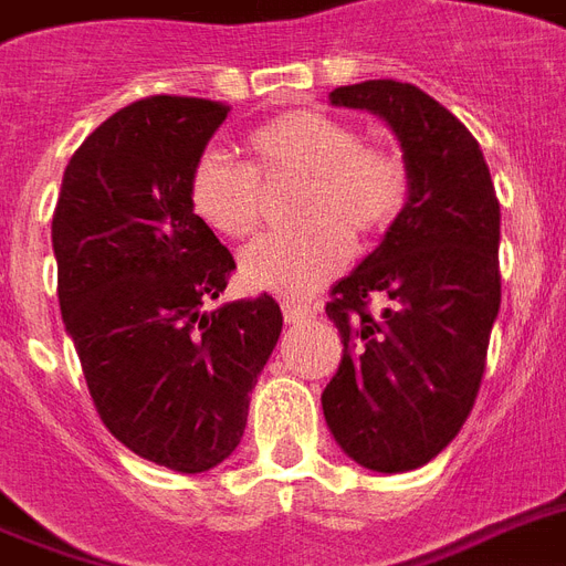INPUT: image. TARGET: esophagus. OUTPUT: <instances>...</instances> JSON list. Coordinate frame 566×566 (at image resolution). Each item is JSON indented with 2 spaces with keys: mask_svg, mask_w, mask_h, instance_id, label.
I'll return each mask as SVG.
<instances>
[{
  "mask_svg": "<svg viewBox=\"0 0 566 566\" xmlns=\"http://www.w3.org/2000/svg\"><path fill=\"white\" fill-rule=\"evenodd\" d=\"M282 314H284V323L300 326V323H308V319L314 317V308H308V305H300V302H284Z\"/></svg>",
  "mask_w": 566,
  "mask_h": 566,
  "instance_id": "obj_1",
  "label": "esophagus"
}]
</instances>
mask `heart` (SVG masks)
<instances>
[{
  "mask_svg": "<svg viewBox=\"0 0 566 566\" xmlns=\"http://www.w3.org/2000/svg\"><path fill=\"white\" fill-rule=\"evenodd\" d=\"M249 164L205 149L190 167V211L229 240H247L261 222V181L302 179L293 234L258 240L240 258L249 291L279 296L317 293L353 255V234L376 238L402 213L411 176L394 146L364 140L358 128L326 111L296 108L249 128Z\"/></svg>",
  "mask_w": 566,
  "mask_h": 566,
  "instance_id": "b5f03b06",
  "label": "heart"
}]
</instances>
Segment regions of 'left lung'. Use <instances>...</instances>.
<instances>
[{"instance_id": "8db88e82", "label": "left lung", "mask_w": 566, "mask_h": 566, "mask_svg": "<svg viewBox=\"0 0 566 566\" xmlns=\"http://www.w3.org/2000/svg\"><path fill=\"white\" fill-rule=\"evenodd\" d=\"M328 99L394 128L411 190L381 243L332 287L344 358L323 413L353 461L405 473L447 449L473 411L502 300L500 199L479 140L420 87L373 78Z\"/></svg>"}]
</instances>
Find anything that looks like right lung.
I'll return each mask as SVG.
<instances>
[{
    "mask_svg": "<svg viewBox=\"0 0 566 566\" xmlns=\"http://www.w3.org/2000/svg\"><path fill=\"white\" fill-rule=\"evenodd\" d=\"M229 105L146 96L70 158L52 213L57 302L102 422L135 455L205 473L238 449L282 335L273 296L217 300L234 258L190 211L188 176Z\"/></svg>",
    "mask_w": 566,
    "mask_h": 566,
    "instance_id": "obj_1",
    "label": "right lung"
}]
</instances>
